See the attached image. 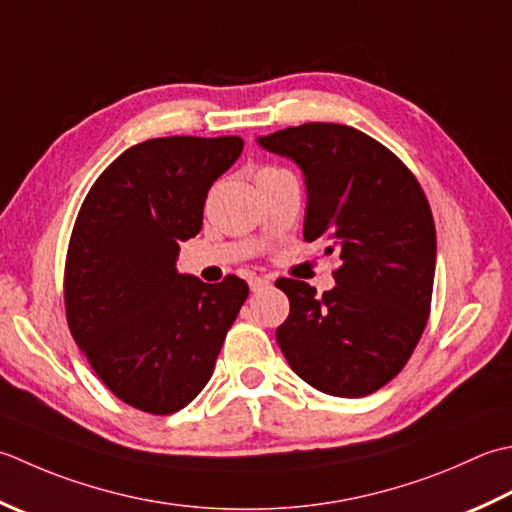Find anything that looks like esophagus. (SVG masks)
I'll return each instance as SVG.
<instances>
[{"label":"esophagus","instance_id":"1","mask_svg":"<svg viewBox=\"0 0 512 512\" xmlns=\"http://www.w3.org/2000/svg\"><path fill=\"white\" fill-rule=\"evenodd\" d=\"M268 286H270L268 277H253V279H250V290H253V293H257V290H262V288H268Z\"/></svg>","mask_w":512,"mask_h":512}]
</instances>
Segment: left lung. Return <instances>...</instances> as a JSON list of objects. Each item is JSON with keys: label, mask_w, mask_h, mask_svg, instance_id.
Listing matches in <instances>:
<instances>
[{"label": "left lung", "mask_w": 512, "mask_h": 512, "mask_svg": "<svg viewBox=\"0 0 512 512\" xmlns=\"http://www.w3.org/2000/svg\"><path fill=\"white\" fill-rule=\"evenodd\" d=\"M302 168L304 239L337 253L335 288L277 279L290 315L277 344L317 390L364 397L388 384L422 337L433 297L437 239L422 186L386 146L344 124L310 122L257 137Z\"/></svg>", "instance_id": "1"}]
</instances>
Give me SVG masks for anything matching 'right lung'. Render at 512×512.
Returning a JSON list of instances; mask_svg holds the SVG:
<instances>
[{"label": "right lung", "instance_id": "obj_1", "mask_svg": "<svg viewBox=\"0 0 512 512\" xmlns=\"http://www.w3.org/2000/svg\"><path fill=\"white\" fill-rule=\"evenodd\" d=\"M244 139L157 137L130 146L86 195L70 235L68 328L97 377L128 406L170 415L202 393L244 279L204 284L177 270L179 244L202 230L217 177Z\"/></svg>", "mask_w": 512, "mask_h": 512}]
</instances>
